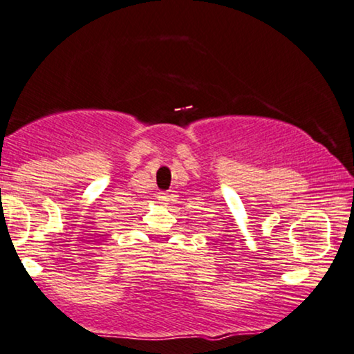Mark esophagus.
<instances>
[{"mask_svg":"<svg viewBox=\"0 0 354 354\" xmlns=\"http://www.w3.org/2000/svg\"><path fill=\"white\" fill-rule=\"evenodd\" d=\"M157 201H158V203H167L168 201H170V194H168V192H158Z\"/></svg>","mask_w":354,"mask_h":354,"instance_id":"obj_1","label":"esophagus"}]
</instances>
